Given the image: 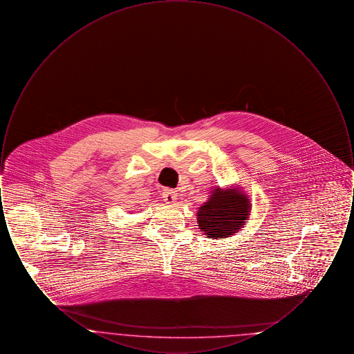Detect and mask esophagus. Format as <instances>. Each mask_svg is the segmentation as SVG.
<instances>
[{"label":"esophagus","mask_w":354,"mask_h":354,"mask_svg":"<svg viewBox=\"0 0 354 354\" xmlns=\"http://www.w3.org/2000/svg\"><path fill=\"white\" fill-rule=\"evenodd\" d=\"M162 195H163L165 202L167 203V204H174V203L176 202V199H178L176 191H174V189H171V188H165L163 192H162Z\"/></svg>","instance_id":"obj_1"}]
</instances>
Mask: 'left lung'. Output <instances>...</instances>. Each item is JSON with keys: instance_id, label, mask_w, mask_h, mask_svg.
Segmentation results:
<instances>
[{"instance_id": "1", "label": "left lung", "mask_w": 354, "mask_h": 354, "mask_svg": "<svg viewBox=\"0 0 354 354\" xmlns=\"http://www.w3.org/2000/svg\"><path fill=\"white\" fill-rule=\"evenodd\" d=\"M248 198L237 189L216 188L198 212L199 228L209 239H224L236 234L248 219Z\"/></svg>"}]
</instances>
